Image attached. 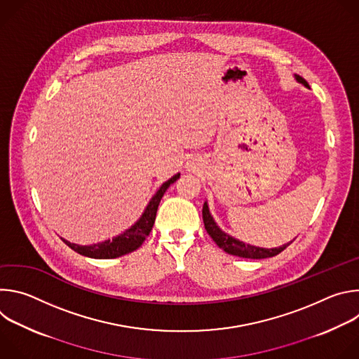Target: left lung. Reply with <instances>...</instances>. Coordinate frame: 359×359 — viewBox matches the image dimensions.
<instances>
[{"instance_id":"1","label":"left lung","mask_w":359,"mask_h":359,"mask_svg":"<svg viewBox=\"0 0 359 359\" xmlns=\"http://www.w3.org/2000/svg\"><path fill=\"white\" fill-rule=\"evenodd\" d=\"M295 81L302 83L304 86L309 88V83L304 78H301L299 75H294ZM203 222H204V227H206L209 236L215 240V243L223 248L226 252L231 254V255H237V257H243V259H267V257H274V255L280 254L283 250H285L290 244H283L280 247H274V248H263V247H257V245H251V244H245L237 238H234L233 236L224 233L217 223L215 222L213 216L210 215L209 210V204L208 201H204L203 204Z\"/></svg>"}]
</instances>
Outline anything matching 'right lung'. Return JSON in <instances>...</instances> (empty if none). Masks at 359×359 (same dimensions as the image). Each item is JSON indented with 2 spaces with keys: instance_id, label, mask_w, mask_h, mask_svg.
Wrapping results in <instances>:
<instances>
[{
  "instance_id": "right-lung-1",
  "label": "right lung",
  "mask_w": 359,
  "mask_h": 359,
  "mask_svg": "<svg viewBox=\"0 0 359 359\" xmlns=\"http://www.w3.org/2000/svg\"><path fill=\"white\" fill-rule=\"evenodd\" d=\"M179 177H180V173L175 175L168 182H165L159 187V190L153 194V197L149 200L147 206L143 210L139 220L133 226H130L128 230H125L122 234L114 237L112 240H105V241H100V243L90 244V245H79V244L71 243L65 238H62V241L68 247H71L74 251L79 252L81 255H85V257H90V259H99V260L100 259H116V257H121V255L135 251L136 248H139L143 244V241L149 236L153 224H155L159 203H161L165 191Z\"/></svg>"
}]
</instances>
